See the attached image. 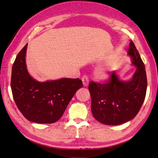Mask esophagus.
Segmentation results:
<instances>
[{"instance_id": "34e87169", "label": "esophagus", "mask_w": 158, "mask_h": 158, "mask_svg": "<svg viewBox=\"0 0 158 158\" xmlns=\"http://www.w3.org/2000/svg\"><path fill=\"white\" fill-rule=\"evenodd\" d=\"M82 82H83V84L85 87L88 86L89 84V78L88 77L87 75H84L82 77Z\"/></svg>"}]
</instances>
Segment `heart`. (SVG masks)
Wrapping results in <instances>:
<instances>
[{
	"label": "heart",
	"mask_w": 158,
	"mask_h": 158,
	"mask_svg": "<svg viewBox=\"0 0 158 158\" xmlns=\"http://www.w3.org/2000/svg\"><path fill=\"white\" fill-rule=\"evenodd\" d=\"M98 75L101 79H106L108 77V75H107L106 72L105 71V70H100L98 72Z\"/></svg>",
	"instance_id": "1"
}]
</instances>
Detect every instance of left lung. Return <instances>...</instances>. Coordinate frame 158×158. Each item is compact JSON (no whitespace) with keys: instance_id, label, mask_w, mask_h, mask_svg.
Wrapping results in <instances>:
<instances>
[{"instance_id":"1","label":"left lung","mask_w":158,"mask_h":158,"mask_svg":"<svg viewBox=\"0 0 158 158\" xmlns=\"http://www.w3.org/2000/svg\"><path fill=\"white\" fill-rule=\"evenodd\" d=\"M129 47L127 54L136 67L132 79L122 81L114 71L105 83H89L93 116L106 125H119L132 119L145 100L147 88L145 64L132 41Z\"/></svg>"}]
</instances>
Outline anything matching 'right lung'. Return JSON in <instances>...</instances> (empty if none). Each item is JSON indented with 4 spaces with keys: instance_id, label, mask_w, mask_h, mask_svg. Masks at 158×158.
I'll use <instances>...</instances> for the list:
<instances>
[{
    "instance_id": "obj_1",
    "label": "right lung",
    "mask_w": 158,
    "mask_h": 158,
    "mask_svg": "<svg viewBox=\"0 0 158 158\" xmlns=\"http://www.w3.org/2000/svg\"><path fill=\"white\" fill-rule=\"evenodd\" d=\"M28 44L19 52L12 67L11 88L19 111L28 120L52 123L61 118L76 92L83 87L79 79L62 78L40 82L29 75L26 64Z\"/></svg>"
}]
</instances>
